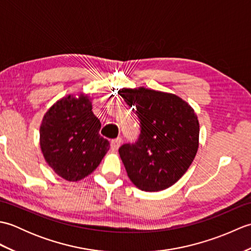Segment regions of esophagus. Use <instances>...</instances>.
<instances>
[{
  "mask_svg": "<svg viewBox=\"0 0 251 251\" xmlns=\"http://www.w3.org/2000/svg\"><path fill=\"white\" fill-rule=\"evenodd\" d=\"M121 143H122V139L121 138H116V139H114V140H112L111 141V149L113 151H116L117 149H119L120 147H121Z\"/></svg>",
  "mask_w": 251,
  "mask_h": 251,
  "instance_id": "obj_1",
  "label": "esophagus"
}]
</instances>
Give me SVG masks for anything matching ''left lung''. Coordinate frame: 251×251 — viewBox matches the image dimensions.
<instances>
[{
    "label": "left lung",
    "mask_w": 251,
    "mask_h": 251,
    "mask_svg": "<svg viewBox=\"0 0 251 251\" xmlns=\"http://www.w3.org/2000/svg\"><path fill=\"white\" fill-rule=\"evenodd\" d=\"M119 94L136 106L141 128L137 142L119 149L127 176L142 191L168 189L185 174L197 153V115L174 94L146 87L122 88Z\"/></svg>",
    "instance_id": "8db88e82"
}]
</instances>
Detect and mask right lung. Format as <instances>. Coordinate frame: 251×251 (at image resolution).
I'll list each match as a JSON object with an SVG mask.
<instances>
[{
    "mask_svg": "<svg viewBox=\"0 0 251 251\" xmlns=\"http://www.w3.org/2000/svg\"><path fill=\"white\" fill-rule=\"evenodd\" d=\"M92 109L88 95H68L52 104L42 121V153L49 166L67 181L87 177L110 149L109 141L99 135L101 123Z\"/></svg>",
    "mask_w": 251,
    "mask_h": 251,
    "instance_id": "right-lung-1",
    "label": "right lung"
}]
</instances>
